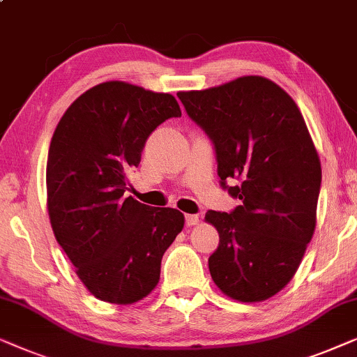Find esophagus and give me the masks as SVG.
Wrapping results in <instances>:
<instances>
[{"label":"esophagus","mask_w":357,"mask_h":357,"mask_svg":"<svg viewBox=\"0 0 357 357\" xmlns=\"http://www.w3.org/2000/svg\"><path fill=\"white\" fill-rule=\"evenodd\" d=\"M199 215H185V225L188 227H195V225H199Z\"/></svg>","instance_id":"34e87169"}]
</instances>
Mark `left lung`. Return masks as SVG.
Listing matches in <instances>:
<instances>
[{"mask_svg": "<svg viewBox=\"0 0 357 357\" xmlns=\"http://www.w3.org/2000/svg\"><path fill=\"white\" fill-rule=\"evenodd\" d=\"M215 145L223 188L241 200L231 213L208 210L220 243L208 259L215 284L241 303H262L298 272L317 223L322 168L298 105L267 77L178 92Z\"/></svg>", "mask_w": 357, "mask_h": 357, "instance_id": "1", "label": "left lung"}]
</instances>
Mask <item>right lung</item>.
Wrapping results in <instances>:
<instances>
[{
  "label": "right lung",
  "instance_id": "add662e5",
  "mask_svg": "<svg viewBox=\"0 0 357 357\" xmlns=\"http://www.w3.org/2000/svg\"><path fill=\"white\" fill-rule=\"evenodd\" d=\"M178 116L172 93L108 80L74 100L54 129L47 162L50 223L79 280L105 303L147 298L165 250L184 228L179 210L124 197L149 135Z\"/></svg>",
  "mask_w": 357,
  "mask_h": 357
}]
</instances>
